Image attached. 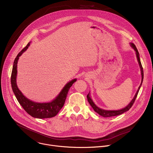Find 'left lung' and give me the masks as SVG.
Segmentation results:
<instances>
[{"label":"left lung","instance_id":"1","mask_svg":"<svg viewBox=\"0 0 153 153\" xmlns=\"http://www.w3.org/2000/svg\"><path fill=\"white\" fill-rule=\"evenodd\" d=\"M131 44V46L133 49L135 50L136 51V56H137V60H138V62H139V66H140V71H141V74H142V82H141V83H140V85L139 86V88L135 94V96L134 97V98L133 99V100L131 101V102L126 106L124 108L122 109V110H103V109H101V108H99V107H97L95 104L93 102V101L92 100V99H91L90 96V93H88V94L87 95V99H88V102L90 103V105L92 106V108H93V110L97 113H98L99 114H100V116H102V117H113V116H118V115H120V114H123V113L128 111L129 109L131 108V106H133L136 97H137V96L138 94V93L139 91V90L140 88V86L142 85V83L143 82V67L142 66V64H141V62H140V57H139V53L138 52V50L136 47V45L134 44V43H130Z\"/></svg>","mask_w":153,"mask_h":153}]
</instances>
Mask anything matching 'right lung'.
<instances>
[{
	"label": "right lung",
	"mask_w": 153,
	"mask_h": 153,
	"mask_svg": "<svg viewBox=\"0 0 153 153\" xmlns=\"http://www.w3.org/2000/svg\"><path fill=\"white\" fill-rule=\"evenodd\" d=\"M30 45V42L28 43L27 45L24 49L22 50L14 60L11 76L12 89L19 103L28 114L33 117L38 119L51 118L56 116L61 110L65 103V100H66L70 87L77 80V79H73L65 85L59 94L51 102L38 103L27 99L18 88L16 83V76L17 73V64L19 58L28 49Z\"/></svg>",
	"instance_id": "right-lung-1"
}]
</instances>
